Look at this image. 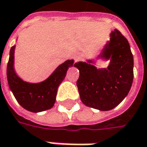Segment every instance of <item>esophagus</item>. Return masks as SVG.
I'll use <instances>...</instances> for the list:
<instances>
[{
  "mask_svg": "<svg viewBox=\"0 0 147 147\" xmlns=\"http://www.w3.org/2000/svg\"><path fill=\"white\" fill-rule=\"evenodd\" d=\"M80 58V54H76V55H75V59H76V60H79Z\"/></svg>",
  "mask_w": 147,
  "mask_h": 147,
  "instance_id": "1",
  "label": "esophagus"
}]
</instances>
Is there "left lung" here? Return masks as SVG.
Instances as JSON below:
<instances>
[{"mask_svg": "<svg viewBox=\"0 0 147 147\" xmlns=\"http://www.w3.org/2000/svg\"><path fill=\"white\" fill-rule=\"evenodd\" d=\"M98 58L111 59L107 69H98L88 63H76L80 71L76 82L80 98L87 107L110 111L118 106L128 95L134 80V57L129 41L117 29Z\"/></svg>", "mask_w": 147, "mask_h": 147, "instance_id": "1", "label": "left lung"}]
</instances>
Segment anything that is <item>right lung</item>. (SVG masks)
I'll return each mask as SVG.
<instances>
[{"label": "right lung", "instance_id": "1", "mask_svg": "<svg viewBox=\"0 0 147 147\" xmlns=\"http://www.w3.org/2000/svg\"><path fill=\"white\" fill-rule=\"evenodd\" d=\"M14 49L12 46L7 64V80L10 90L23 108L32 112H40L53 107L56 100L58 88L66 76L73 60H67L56 68L52 75L43 82L28 83L16 75L13 69ZM75 65V64H74Z\"/></svg>", "mask_w": 147, "mask_h": 147}]
</instances>
